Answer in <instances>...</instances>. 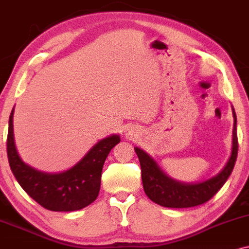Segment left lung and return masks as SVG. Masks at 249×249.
I'll list each match as a JSON object with an SVG mask.
<instances>
[{"label":"left lung","mask_w":249,"mask_h":249,"mask_svg":"<svg viewBox=\"0 0 249 249\" xmlns=\"http://www.w3.org/2000/svg\"><path fill=\"white\" fill-rule=\"evenodd\" d=\"M232 113L234 121H233L231 155L223 169L205 181L197 182V183H185L174 179L160 168L157 161L151 155H148L142 148L134 147L142 167L143 190L149 199L164 208H193V206L204 204L220 190L234 168L236 155H238L236 115L233 107Z\"/></svg>","instance_id":"8db88e82"}]
</instances>
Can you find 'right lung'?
<instances>
[{
    "label": "right lung",
    "mask_w": 249,
    "mask_h": 249,
    "mask_svg": "<svg viewBox=\"0 0 249 249\" xmlns=\"http://www.w3.org/2000/svg\"><path fill=\"white\" fill-rule=\"evenodd\" d=\"M14 111L9 117L7 153L11 172L24 191L51 211H76L91 204L101 188L104 161L121 142L119 134L101 139L70 169L45 173L25 163L19 157L14 138Z\"/></svg>",
    "instance_id": "right-lung-1"
}]
</instances>
